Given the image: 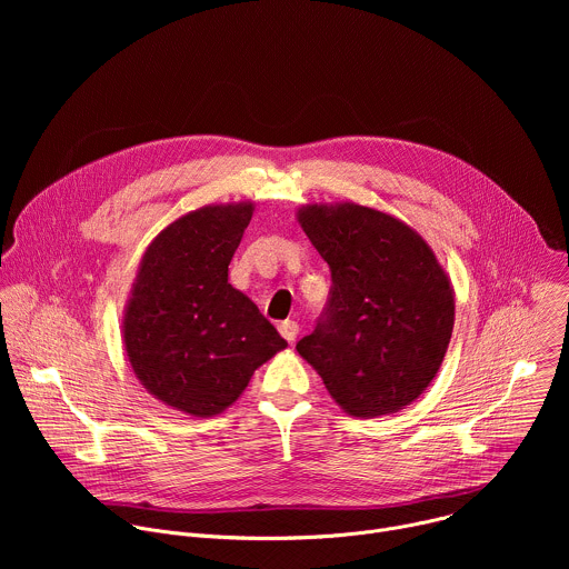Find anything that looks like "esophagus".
Returning a JSON list of instances; mask_svg holds the SVG:
<instances>
[{"instance_id":"1","label":"esophagus","mask_w":569,"mask_h":569,"mask_svg":"<svg viewBox=\"0 0 569 569\" xmlns=\"http://www.w3.org/2000/svg\"><path fill=\"white\" fill-rule=\"evenodd\" d=\"M279 333H281V338L283 340H288V342H295V338H297V333H299V323L297 321H292V319H286V321H281L279 323Z\"/></svg>"}]
</instances>
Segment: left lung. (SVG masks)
Segmentation results:
<instances>
[{
  "instance_id": "1",
  "label": "left lung",
  "mask_w": 569,
  "mask_h": 569,
  "mask_svg": "<svg viewBox=\"0 0 569 569\" xmlns=\"http://www.w3.org/2000/svg\"><path fill=\"white\" fill-rule=\"evenodd\" d=\"M297 220L333 281L299 356L349 417L405 410L435 380L452 338L448 272L419 231L373 207L303 204Z\"/></svg>"
}]
</instances>
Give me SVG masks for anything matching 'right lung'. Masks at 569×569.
<instances>
[{
    "label": "right lung",
    "mask_w": 569,
    "mask_h": 569,
    "mask_svg": "<svg viewBox=\"0 0 569 569\" xmlns=\"http://www.w3.org/2000/svg\"><path fill=\"white\" fill-rule=\"evenodd\" d=\"M254 202L207 204L161 229L146 248L123 310L128 362L148 393L207 419L246 391L288 342L227 279Z\"/></svg>",
    "instance_id": "1"
}]
</instances>
